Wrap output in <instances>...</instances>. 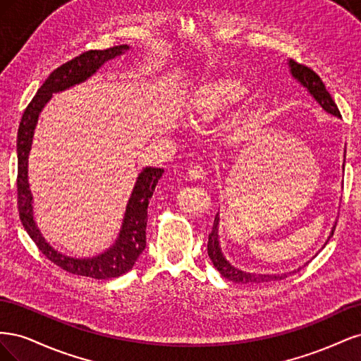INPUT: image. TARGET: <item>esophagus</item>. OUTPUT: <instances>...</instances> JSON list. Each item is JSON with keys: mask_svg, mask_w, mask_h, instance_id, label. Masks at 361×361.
<instances>
[{"mask_svg": "<svg viewBox=\"0 0 361 361\" xmlns=\"http://www.w3.org/2000/svg\"><path fill=\"white\" fill-rule=\"evenodd\" d=\"M188 174L190 178L192 179H204L206 178V170L203 169V166L200 164H191L188 169Z\"/></svg>", "mask_w": 361, "mask_h": 361, "instance_id": "esophagus-1", "label": "esophagus"}]
</instances>
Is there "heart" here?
I'll list each match as a JSON object with an SVG mask.
<instances>
[{
  "label": "heart",
  "mask_w": 361,
  "mask_h": 361,
  "mask_svg": "<svg viewBox=\"0 0 361 361\" xmlns=\"http://www.w3.org/2000/svg\"><path fill=\"white\" fill-rule=\"evenodd\" d=\"M245 87L235 80H221L207 85L195 102L192 118L195 123H207L220 116L228 106L239 102L245 96Z\"/></svg>",
  "instance_id": "obj_1"
}]
</instances>
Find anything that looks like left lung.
<instances>
[{
    "mask_svg": "<svg viewBox=\"0 0 361 361\" xmlns=\"http://www.w3.org/2000/svg\"><path fill=\"white\" fill-rule=\"evenodd\" d=\"M289 68H290V73L293 78L300 81V84L307 89V92L313 96V99L318 102L326 113H330L336 117H342L336 102L333 101L331 94L329 93V90L325 89V85H324L322 80L319 78L318 73L312 71L310 68L304 66V64H300L293 60H289ZM343 169H345V162H343ZM218 221H220V216H218V214H216L212 231L209 233V241H207V255H209L212 264L218 269V272H220V274L223 277H226L227 280L235 281V283H245V285H253V283H267L271 280H283L288 276L293 274V272H297V271H290V272H283V274H259V272H247L243 269H238L223 255L220 243H218ZM334 228H336V224L333 227L330 238L334 233ZM330 238H329V241H330ZM301 268H298V271Z\"/></svg>",
    "mask_w": 361,
    "mask_h": 361,
    "instance_id": "obj_1",
    "label": "left lung"
}]
</instances>
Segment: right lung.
<instances>
[{
  "mask_svg": "<svg viewBox=\"0 0 361 361\" xmlns=\"http://www.w3.org/2000/svg\"><path fill=\"white\" fill-rule=\"evenodd\" d=\"M128 49V45H118L102 51H87L82 52L81 56L72 59L71 61L61 64L60 68L51 72L45 82L40 85L36 96L32 97V101L25 108L18 129L16 185L18 211L23 226L42 253L57 267L71 272V274L92 277L97 280H106L125 274L129 269H133L138 256L143 253L146 247L147 206L164 170L157 167H146L138 174L135 187L126 206L122 231H120L114 245L104 251L102 255L76 259L61 255L57 250H54L45 241V238L42 236L36 226L35 216H32V195L28 185V155L39 114L42 113L43 106L49 102L52 93L63 92L75 84L84 82L87 78L94 75L104 63L116 59L117 56H122Z\"/></svg>",
  "mask_w": 361,
  "mask_h": 361,
  "instance_id": "right-lung-1",
  "label": "right lung"
}]
</instances>
